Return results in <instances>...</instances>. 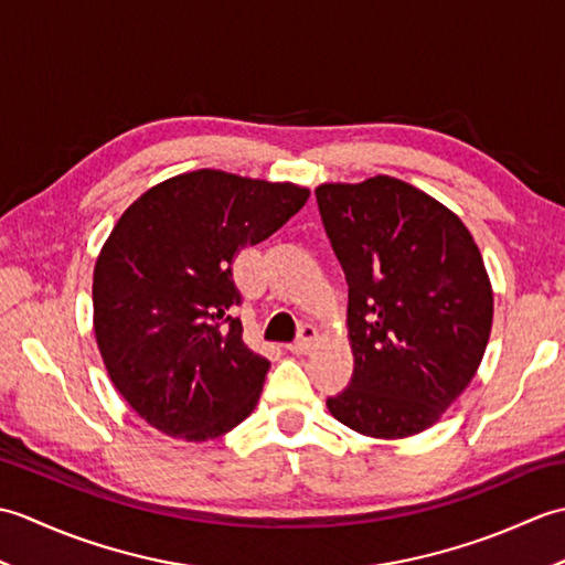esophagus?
<instances>
[{"instance_id":"34e87169","label":"esophagus","mask_w":565,"mask_h":565,"mask_svg":"<svg viewBox=\"0 0 565 565\" xmlns=\"http://www.w3.org/2000/svg\"><path fill=\"white\" fill-rule=\"evenodd\" d=\"M316 342H318V330L313 326H303L301 334H298V340L286 347V350H289L291 354H308L316 347Z\"/></svg>"}]
</instances>
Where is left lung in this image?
Returning a JSON list of instances; mask_svg holds the SVG:
<instances>
[{"label":"left lung","instance_id":"1","mask_svg":"<svg viewBox=\"0 0 565 565\" xmlns=\"http://www.w3.org/2000/svg\"><path fill=\"white\" fill-rule=\"evenodd\" d=\"M350 286V386L328 398L342 425L398 439L435 425L481 364L493 291L468 227L386 174L316 189Z\"/></svg>","mask_w":565,"mask_h":565}]
</instances>
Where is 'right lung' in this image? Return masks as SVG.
Wrapping results in <instances>:
<instances>
[{
	"label": "right lung",
	"instance_id": "obj_1",
	"mask_svg": "<svg viewBox=\"0 0 565 565\" xmlns=\"http://www.w3.org/2000/svg\"><path fill=\"white\" fill-rule=\"evenodd\" d=\"M310 191L218 170L146 191L94 267V332L128 405L170 437L215 439L255 411L269 362L243 342L233 259Z\"/></svg>",
	"mask_w": 565,
	"mask_h": 565
}]
</instances>
